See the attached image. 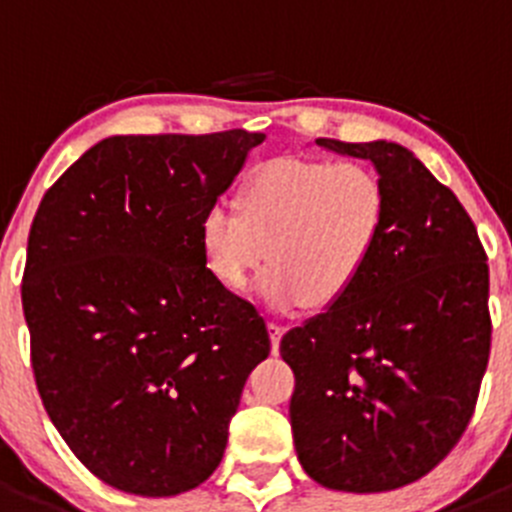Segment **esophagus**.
<instances>
[{"label":"esophagus","mask_w":512,"mask_h":512,"mask_svg":"<svg viewBox=\"0 0 512 512\" xmlns=\"http://www.w3.org/2000/svg\"><path fill=\"white\" fill-rule=\"evenodd\" d=\"M269 336H271V351H274V354H279V341H282V336H284V325L274 323V320H271Z\"/></svg>","instance_id":"esophagus-1"}]
</instances>
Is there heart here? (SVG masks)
<instances>
[{"instance_id":"1","label":"heart","mask_w":512,"mask_h":512,"mask_svg":"<svg viewBox=\"0 0 512 512\" xmlns=\"http://www.w3.org/2000/svg\"><path fill=\"white\" fill-rule=\"evenodd\" d=\"M387 220L379 176L361 164L271 158L253 171L238 207L215 202L197 223L205 269L238 292L266 259L259 295L274 310H325L354 289Z\"/></svg>"}]
</instances>
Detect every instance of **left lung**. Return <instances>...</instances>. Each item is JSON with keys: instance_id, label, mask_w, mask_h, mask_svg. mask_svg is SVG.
Instances as JSON below:
<instances>
[{"instance_id": "left-lung-1", "label": "left lung", "mask_w": 512, "mask_h": 512, "mask_svg": "<svg viewBox=\"0 0 512 512\" xmlns=\"http://www.w3.org/2000/svg\"><path fill=\"white\" fill-rule=\"evenodd\" d=\"M315 143L372 161L387 220L354 289L282 338L297 459L330 490H397L431 472L474 413L492 336L487 253L408 148Z\"/></svg>"}]
</instances>
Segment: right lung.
<instances>
[{"mask_svg":"<svg viewBox=\"0 0 512 512\" xmlns=\"http://www.w3.org/2000/svg\"><path fill=\"white\" fill-rule=\"evenodd\" d=\"M264 138L112 135L35 212L22 274L35 384L110 487L169 497L202 485L269 356L264 318L210 277L197 246L202 212Z\"/></svg>","mask_w":512,"mask_h":512,"instance_id":"1","label":"right lung"}]
</instances>
